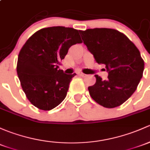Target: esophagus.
<instances>
[{
	"instance_id": "obj_1",
	"label": "esophagus",
	"mask_w": 150,
	"mask_h": 150,
	"mask_svg": "<svg viewBox=\"0 0 150 150\" xmlns=\"http://www.w3.org/2000/svg\"><path fill=\"white\" fill-rule=\"evenodd\" d=\"M79 75H80V76H81V77H86V74L83 73V72H80V73H79Z\"/></svg>"
}]
</instances>
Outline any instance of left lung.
I'll use <instances>...</instances> for the list:
<instances>
[{
    "label": "left lung",
    "instance_id": "1",
    "mask_svg": "<svg viewBox=\"0 0 150 150\" xmlns=\"http://www.w3.org/2000/svg\"><path fill=\"white\" fill-rule=\"evenodd\" d=\"M80 34L96 62L105 64L108 72L105 80L95 75L96 83L88 87L90 95L105 108L119 106L134 93L142 78L144 62L139 50L116 29L96 28Z\"/></svg>",
    "mask_w": 150,
    "mask_h": 150
}]
</instances>
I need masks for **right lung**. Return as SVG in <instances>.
I'll return each instance as SVG.
<instances>
[{"mask_svg":"<svg viewBox=\"0 0 150 150\" xmlns=\"http://www.w3.org/2000/svg\"><path fill=\"white\" fill-rule=\"evenodd\" d=\"M82 42L79 30L52 26L37 31L23 45L16 71L23 92L34 106L50 111L65 98L76 74L67 75L58 65L72 45Z\"/></svg>","mask_w":150,"mask_h":150,"instance_id":"1","label":"right lung"}]
</instances>
